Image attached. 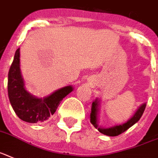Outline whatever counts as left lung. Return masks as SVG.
<instances>
[{
	"mask_svg": "<svg viewBox=\"0 0 158 158\" xmlns=\"http://www.w3.org/2000/svg\"><path fill=\"white\" fill-rule=\"evenodd\" d=\"M146 106V103L141 104L138 107V109L135 110V114L129 118L127 122L118 125H114L110 127H103L98 125V114H99V108H100V100L98 98H96L94 101L92 102V106H91V113H90V123L94 126L95 128H97L101 133L104 134L106 135L109 136H116L119 134L123 133L125 131H127L129 127L133 126L135 123H137L141 118L142 114L144 113V109Z\"/></svg>",
	"mask_w": 158,
	"mask_h": 158,
	"instance_id": "obj_1",
	"label": "left lung"
}]
</instances>
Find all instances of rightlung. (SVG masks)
<instances>
[{
	"instance_id": "1",
	"label": "right lung",
	"mask_w": 158,
	"mask_h": 158,
	"mask_svg": "<svg viewBox=\"0 0 158 158\" xmlns=\"http://www.w3.org/2000/svg\"><path fill=\"white\" fill-rule=\"evenodd\" d=\"M73 90L72 85L62 87L47 97L38 98L25 87L20 69V48L17 49L8 74V95L14 112L22 120L42 123L56 110L60 102Z\"/></svg>"
}]
</instances>
